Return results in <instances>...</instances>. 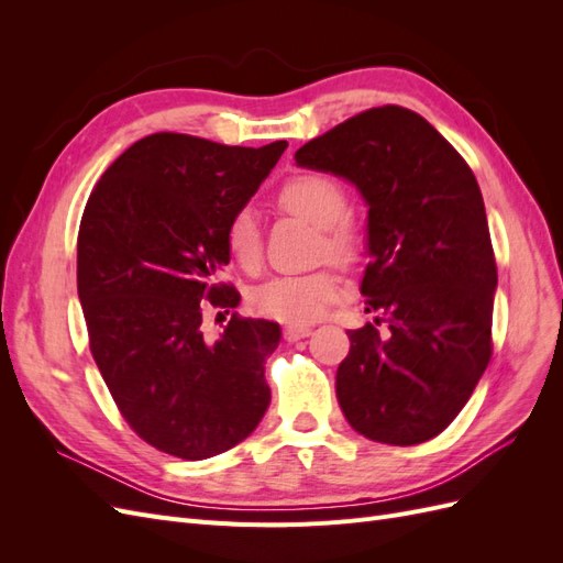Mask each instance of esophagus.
<instances>
[{"label": "esophagus", "instance_id": "1", "mask_svg": "<svg viewBox=\"0 0 563 563\" xmlns=\"http://www.w3.org/2000/svg\"><path fill=\"white\" fill-rule=\"evenodd\" d=\"M310 333H312V327H305V323H288V327L284 329V338L288 340V343H296V340L308 338Z\"/></svg>", "mask_w": 563, "mask_h": 563}]
</instances>
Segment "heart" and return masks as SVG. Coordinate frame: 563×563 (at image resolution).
Listing matches in <instances>:
<instances>
[{"mask_svg": "<svg viewBox=\"0 0 563 563\" xmlns=\"http://www.w3.org/2000/svg\"><path fill=\"white\" fill-rule=\"evenodd\" d=\"M279 203L288 213L300 216L321 230V253L335 261H352L356 240L345 223L347 197L343 185L323 174H300L288 178L279 190ZM225 246L232 261L246 272H255L263 261L258 213L242 207L232 213L225 228ZM343 294V282L333 269L277 275L251 291L253 310L286 323H308L319 319Z\"/></svg>", "mask_w": 563, "mask_h": 563, "instance_id": "obj_1", "label": "heart"}]
</instances>
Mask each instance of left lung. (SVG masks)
I'll use <instances>...</instances> for the list:
<instances>
[{"mask_svg": "<svg viewBox=\"0 0 563 563\" xmlns=\"http://www.w3.org/2000/svg\"><path fill=\"white\" fill-rule=\"evenodd\" d=\"M296 164L345 178L368 207L362 296L376 319L347 331L338 404L366 439L422 444L463 411L490 362L498 269L479 185L428 119L399 106L338 124Z\"/></svg>", "mask_w": 563, "mask_h": 563, "instance_id": "1", "label": "left lung"}]
</instances>
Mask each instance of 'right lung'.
Wrapping results in <instances>:
<instances>
[{
	"mask_svg": "<svg viewBox=\"0 0 563 563\" xmlns=\"http://www.w3.org/2000/svg\"><path fill=\"white\" fill-rule=\"evenodd\" d=\"M286 147L152 133L110 164L84 209L77 294L91 354L126 422L168 455L223 453L269 406L265 362L279 323L232 314L209 340L201 314L240 305L218 282L228 220Z\"/></svg>",
	"mask_w": 563,
	"mask_h": 563,
	"instance_id": "obj_1",
	"label": "right lung"
}]
</instances>
